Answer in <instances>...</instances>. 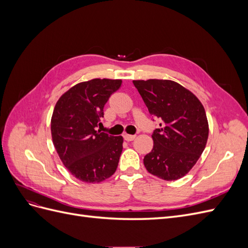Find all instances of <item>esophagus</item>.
I'll use <instances>...</instances> for the list:
<instances>
[{
	"instance_id": "34e87169",
	"label": "esophagus",
	"mask_w": 248,
	"mask_h": 248,
	"mask_svg": "<svg viewBox=\"0 0 248 248\" xmlns=\"http://www.w3.org/2000/svg\"><path fill=\"white\" fill-rule=\"evenodd\" d=\"M123 138L126 141H131V140L136 139V136H131V134H124Z\"/></svg>"
}]
</instances>
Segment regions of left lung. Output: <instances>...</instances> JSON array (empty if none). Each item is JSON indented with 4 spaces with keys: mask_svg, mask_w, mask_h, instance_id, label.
I'll use <instances>...</instances> for the list:
<instances>
[{
    "mask_svg": "<svg viewBox=\"0 0 248 248\" xmlns=\"http://www.w3.org/2000/svg\"><path fill=\"white\" fill-rule=\"evenodd\" d=\"M150 115L162 120L154 130L152 151L144 157L147 170L167 181L184 177L205 150L209 125L197 96L169 79L133 80Z\"/></svg>",
    "mask_w": 248,
    "mask_h": 248,
    "instance_id": "obj_1",
    "label": "left lung"
}]
</instances>
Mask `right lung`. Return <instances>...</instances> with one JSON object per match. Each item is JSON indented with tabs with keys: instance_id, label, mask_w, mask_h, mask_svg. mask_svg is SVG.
<instances>
[{
	"instance_id": "obj_1",
	"label": "right lung",
	"mask_w": 248,
	"mask_h": 248,
	"mask_svg": "<svg viewBox=\"0 0 248 248\" xmlns=\"http://www.w3.org/2000/svg\"><path fill=\"white\" fill-rule=\"evenodd\" d=\"M121 79L94 78L65 92L52 112L51 138L60 159L71 175L86 183H99L115 174L123 138L95 130L103 108L121 87Z\"/></svg>"
}]
</instances>
